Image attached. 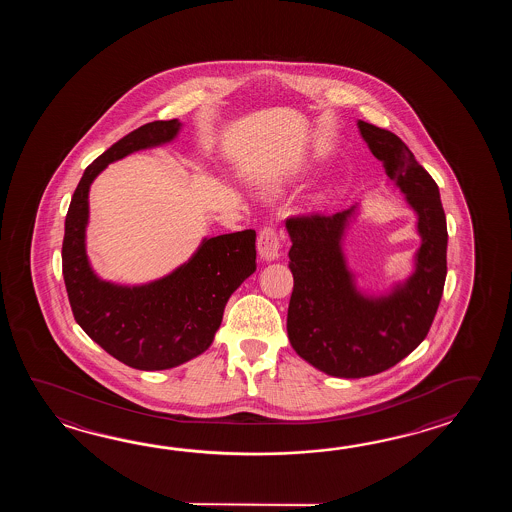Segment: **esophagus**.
Returning a JSON list of instances; mask_svg holds the SVG:
<instances>
[{
    "mask_svg": "<svg viewBox=\"0 0 512 512\" xmlns=\"http://www.w3.org/2000/svg\"><path fill=\"white\" fill-rule=\"evenodd\" d=\"M258 254H260L261 260H278V256H280V238H278L276 230L271 229V227L261 230L260 236H258Z\"/></svg>",
    "mask_w": 512,
    "mask_h": 512,
    "instance_id": "34e87169",
    "label": "esophagus"
}]
</instances>
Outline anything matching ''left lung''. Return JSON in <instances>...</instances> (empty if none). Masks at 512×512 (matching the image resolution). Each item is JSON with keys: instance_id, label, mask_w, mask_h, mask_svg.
I'll return each instance as SVG.
<instances>
[{"instance_id": "left-lung-1", "label": "left lung", "mask_w": 512, "mask_h": 512, "mask_svg": "<svg viewBox=\"0 0 512 512\" xmlns=\"http://www.w3.org/2000/svg\"><path fill=\"white\" fill-rule=\"evenodd\" d=\"M357 126L414 210L421 245L410 276L386 293L370 294L357 285L344 252L359 203L335 214L285 221L293 243L289 269L294 278L287 335L305 362L340 379L377 375L408 357L428 335L446 278L448 234L434 179L395 133L364 120Z\"/></svg>"}]
</instances>
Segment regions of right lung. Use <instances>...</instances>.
<instances>
[{"instance_id":"add662e5","label":"right lung","mask_w":512,"mask_h":512,"mask_svg":"<svg viewBox=\"0 0 512 512\" xmlns=\"http://www.w3.org/2000/svg\"><path fill=\"white\" fill-rule=\"evenodd\" d=\"M183 124L155 120L128 133L89 164L67 210L62 271L78 326L135 370H170L205 353L230 294L256 271V232L203 238L197 251L159 280L120 285L93 271L86 251L89 188L108 164L174 141Z\"/></svg>"}]
</instances>
